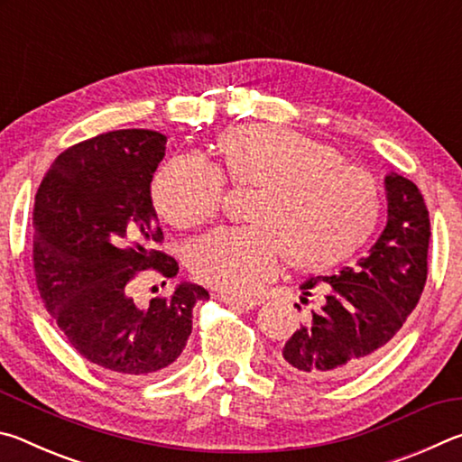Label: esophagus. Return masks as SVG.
I'll return each instance as SVG.
<instances>
[{"instance_id": "34e87169", "label": "esophagus", "mask_w": 462, "mask_h": 462, "mask_svg": "<svg viewBox=\"0 0 462 462\" xmlns=\"http://www.w3.org/2000/svg\"><path fill=\"white\" fill-rule=\"evenodd\" d=\"M220 300L226 303V306L230 308H240V310H253L259 306V300H254V297H232V295H222Z\"/></svg>"}]
</instances>
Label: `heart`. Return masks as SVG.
<instances>
[{
  "label": "heart",
  "instance_id": "obj_1",
  "mask_svg": "<svg viewBox=\"0 0 462 462\" xmlns=\"http://www.w3.org/2000/svg\"><path fill=\"white\" fill-rule=\"evenodd\" d=\"M216 167L173 159L156 171L151 198L175 228H195L220 212L224 183L253 189L246 228H224L189 248L193 277L230 295H248L283 259L291 271L322 273L350 259L377 230V179L344 165L332 146L275 126H236L216 140Z\"/></svg>",
  "mask_w": 462,
  "mask_h": 462
}]
</instances>
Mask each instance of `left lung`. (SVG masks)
I'll use <instances>...</instances> for the list:
<instances>
[{"mask_svg": "<svg viewBox=\"0 0 462 462\" xmlns=\"http://www.w3.org/2000/svg\"><path fill=\"white\" fill-rule=\"evenodd\" d=\"M385 189L387 226L358 267L301 285L303 306L308 297L316 301L281 350V365L291 373L314 381L358 374L416 310L428 279V208L416 183L402 175L389 173Z\"/></svg>", "mask_w": 462, "mask_h": 462, "instance_id": "8db88e82", "label": "left lung"}]
</instances>
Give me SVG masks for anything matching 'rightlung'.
Returning <instances> with one entry per match:
<instances>
[{"label":"right lung","mask_w":462,"mask_h":462,"mask_svg":"<svg viewBox=\"0 0 462 462\" xmlns=\"http://www.w3.org/2000/svg\"><path fill=\"white\" fill-rule=\"evenodd\" d=\"M167 136L114 130L69 146L44 175L34 199V275L42 303L71 346L89 363L128 379L167 373L193 328L201 285L138 306L130 287L140 273L173 279L162 253L151 181Z\"/></svg>","instance_id":"right-lung-1"}]
</instances>
